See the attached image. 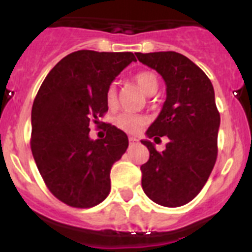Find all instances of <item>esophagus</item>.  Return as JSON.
Returning a JSON list of instances; mask_svg holds the SVG:
<instances>
[{
  "label": "esophagus",
  "mask_w": 252,
  "mask_h": 252,
  "mask_svg": "<svg viewBox=\"0 0 252 252\" xmlns=\"http://www.w3.org/2000/svg\"><path fill=\"white\" fill-rule=\"evenodd\" d=\"M128 141H130V144H133V142H137L139 140H137L136 137H130V139H128Z\"/></svg>",
  "instance_id": "34e87169"
}]
</instances>
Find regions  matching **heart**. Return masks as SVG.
I'll list each match as a JSON object with an SVG mask.
<instances>
[{"instance_id":"b5f03b06","label":"heart","mask_w":252,"mask_h":252,"mask_svg":"<svg viewBox=\"0 0 252 252\" xmlns=\"http://www.w3.org/2000/svg\"><path fill=\"white\" fill-rule=\"evenodd\" d=\"M133 81L141 88L142 92L148 95L157 92L158 86H159L157 74L151 70H142V72L136 73L133 75ZM106 103L110 108H115L117 104V92H116V87L113 84H111L106 91ZM146 122H148V119L144 115L128 112L120 113L113 120L116 127L126 133H137L145 126Z\"/></svg>"}]
</instances>
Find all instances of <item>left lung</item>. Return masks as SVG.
I'll return each mask as SVG.
<instances>
[{"label": "left lung", "instance_id": "left-lung-1", "mask_svg": "<svg viewBox=\"0 0 252 252\" xmlns=\"http://www.w3.org/2000/svg\"><path fill=\"white\" fill-rule=\"evenodd\" d=\"M136 57L166 84V101L146 135L169 139L164 151L149 140L141 141L150 153L140 168L142 189L160 206H184L201 192L217 159L220 112L213 86L199 66L179 53H137Z\"/></svg>", "mask_w": 252, "mask_h": 252}]
</instances>
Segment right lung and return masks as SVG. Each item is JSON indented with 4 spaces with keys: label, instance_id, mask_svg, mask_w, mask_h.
I'll return each instance as SVG.
<instances>
[{
    "label": "right lung",
    "instance_id": "obj_1",
    "mask_svg": "<svg viewBox=\"0 0 252 252\" xmlns=\"http://www.w3.org/2000/svg\"><path fill=\"white\" fill-rule=\"evenodd\" d=\"M135 60L128 51L78 50L40 86L31 111V151L51 194L68 206L90 208L110 194L111 168L127 149V135L107 124L106 137L93 141L90 125L108 111L107 88Z\"/></svg>",
    "mask_w": 252,
    "mask_h": 252
}]
</instances>
